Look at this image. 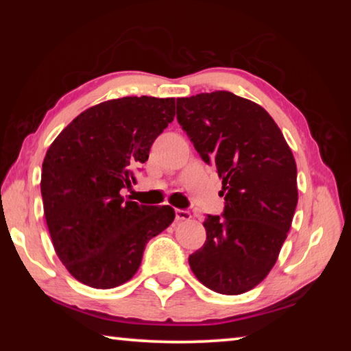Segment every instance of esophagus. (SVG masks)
Instances as JSON below:
<instances>
[{"label": "esophagus", "mask_w": 351, "mask_h": 351, "mask_svg": "<svg viewBox=\"0 0 351 351\" xmlns=\"http://www.w3.org/2000/svg\"><path fill=\"white\" fill-rule=\"evenodd\" d=\"M175 215H176L178 221H189V219L192 218V213H190L189 210H182V209H176Z\"/></svg>", "instance_id": "obj_1"}]
</instances>
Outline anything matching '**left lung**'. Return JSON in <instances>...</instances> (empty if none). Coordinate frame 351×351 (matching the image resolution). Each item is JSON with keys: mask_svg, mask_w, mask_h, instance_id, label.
Wrapping results in <instances>:
<instances>
[{"mask_svg": "<svg viewBox=\"0 0 351 351\" xmlns=\"http://www.w3.org/2000/svg\"><path fill=\"white\" fill-rule=\"evenodd\" d=\"M176 119L223 180V217L207 215V240L189 257L198 280L219 294L252 289L269 274L293 223L297 167L268 111L229 91L176 99Z\"/></svg>", "mask_w": 351, "mask_h": 351, "instance_id": "left-lung-1", "label": "left lung"}]
</instances>
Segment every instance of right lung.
Returning <instances> with one entry per match:
<instances>
[{
  "label": "right lung",
  "instance_id": "1",
  "mask_svg": "<svg viewBox=\"0 0 351 351\" xmlns=\"http://www.w3.org/2000/svg\"><path fill=\"white\" fill-rule=\"evenodd\" d=\"M173 117V97L106 100L80 112L46 152V224L58 258L80 283L110 289L128 282L148 240L175 219L170 206H144L121 195Z\"/></svg>",
  "mask_w": 351,
  "mask_h": 351
}]
</instances>
